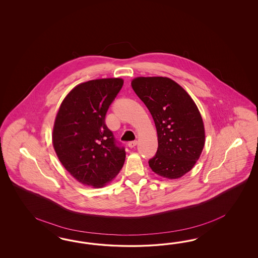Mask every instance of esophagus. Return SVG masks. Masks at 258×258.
<instances>
[{"label":"esophagus","mask_w":258,"mask_h":258,"mask_svg":"<svg viewBox=\"0 0 258 258\" xmlns=\"http://www.w3.org/2000/svg\"><path fill=\"white\" fill-rule=\"evenodd\" d=\"M137 141H132V142H130L128 143V147L131 148V149H133V148H135L136 147V145H137Z\"/></svg>","instance_id":"esophagus-1"}]
</instances>
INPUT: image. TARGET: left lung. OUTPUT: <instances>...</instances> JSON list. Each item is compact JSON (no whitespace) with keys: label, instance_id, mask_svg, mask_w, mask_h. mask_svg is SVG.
Masks as SVG:
<instances>
[{"label":"left lung","instance_id":"1","mask_svg":"<svg viewBox=\"0 0 258 258\" xmlns=\"http://www.w3.org/2000/svg\"><path fill=\"white\" fill-rule=\"evenodd\" d=\"M132 86L156 125L158 149L149 159L152 171L178 179L190 171L204 147L203 118L195 102L168 78H137Z\"/></svg>","mask_w":258,"mask_h":258}]
</instances>
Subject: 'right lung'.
<instances>
[{
    "instance_id": "obj_1",
    "label": "right lung",
    "mask_w": 258,
    "mask_h": 258,
    "mask_svg": "<svg viewBox=\"0 0 258 258\" xmlns=\"http://www.w3.org/2000/svg\"><path fill=\"white\" fill-rule=\"evenodd\" d=\"M124 84L121 78L90 80L74 88L55 117L53 145L66 170L89 186L102 187L125 163V148L105 123L110 104Z\"/></svg>"
}]
</instances>
